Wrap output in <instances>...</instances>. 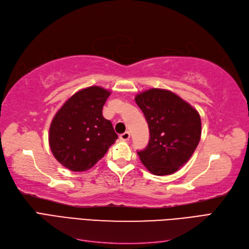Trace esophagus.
<instances>
[{
    "label": "esophagus",
    "mask_w": 249,
    "mask_h": 249,
    "mask_svg": "<svg viewBox=\"0 0 249 249\" xmlns=\"http://www.w3.org/2000/svg\"><path fill=\"white\" fill-rule=\"evenodd\" d=\"M119 138H120V140H123V141H127V140L130 139V133L129 132H125V133L120 135Z\"/></svg>",
    "instance_id": "esophagus-1"
}]
</instances>
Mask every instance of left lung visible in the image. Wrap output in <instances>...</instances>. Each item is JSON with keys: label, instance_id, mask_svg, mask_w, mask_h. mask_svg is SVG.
Here are the masks:
<instances>
[{"label": "left lung", "instance_id": "8db88e82", "mask_svg": "<svg viewBox=\"0 0 249 249\" xmlns=\"http://www.w3.org/2000/svg\"><path fill=\"white\" fill-rule=\"evenodd\" d=\"M149 129V142L138 152L140 161L155 176H168L189 161L201 136L198 111L182 97L162 88L135 96Z\"/></svg>", "mask_w": 249, "mask_h": 249}]
</instances>
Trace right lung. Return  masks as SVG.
<instances>
[{
    "label": "right lung",
    "mask_w": 249,
    "mask_h": 249,
    "mask_svg": "<svg viewBox=\"0 0 249 249\" xmlns=\"http://www.w3.org/2000/svg\"><path fill=\"white\" fill-rule=\"evenodd\" d=\"M111 91L101 86L83 88L67 100L53 117L49 144L55 159L74 172L93 167L114 144L117 134L103 107Z\"/></svg>",
    "instance_id": "1"
}]
</instances>
